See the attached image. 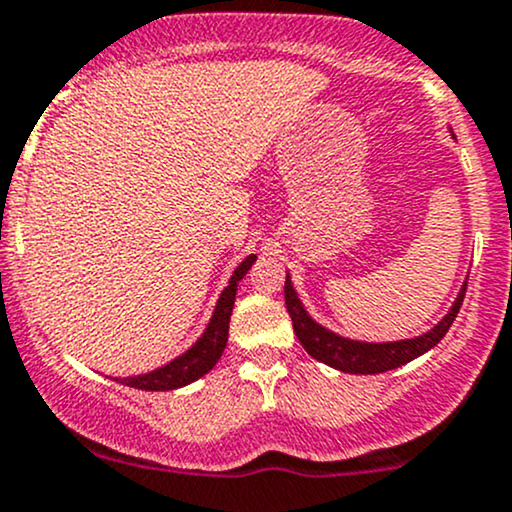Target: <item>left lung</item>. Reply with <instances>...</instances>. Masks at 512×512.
<instances>
[{
    "label": "left lung",
    "mask_w": 512,
    "mask_h": 512,
    "mask_svg": "<svg viewBox=\"0 0 512 512\" xmlns=\"http://www.w3.org/2000/svg\"><path fill=\"white\" fill-rule=\"evenodd\" d=\"M464 291L467 284L462 286L460 296H457L455 305L450 308V313L433 327L431 332L421 334V337L407 339V342H392V344H363V342H351V339L337 337V334L327 332L325 327H320L308 317L303 310L301 301H298L296 291H293L291 281L286 279L284 284V298H286V310H289L293 332H296L298 342L303 344V349L317 361L327 363V366L344 370V373H385V370L399 368L404 363H409L411 358L426 354L428 349H433L440 339L445 337V332L450 330V325L455 322L457 313H460Z\"/></svg>",
    "instance_id": "1"
}]
</instances>
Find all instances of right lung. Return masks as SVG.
<instances>
[{"instance_id":"right-lung-1","label":"right lung","mask_w":512,"mask_h":512,"mask_svg":"<svg viewBox=\"0 0 512 512\" xmlns=\"http://www.w3.org/2000/svg\"><path fill=\"white\" fill-rule=\"evenodd\" d=\"M252 262H255V255H250L248 260H243V264L233 272L231 281H228V286L221 293L219 303H216V310L214 315H211L207 332L199 337V342L192 346L190 351H185L180 358L170 361L168 366L154 370V373L137 375V378H115L117 383L137 387V390L166 392V390H175V387L192 383V380L202 378L204 373H209V370L216 366V361L221 358L223 349H226L228 322H231L233 301H236V286L238 281L248 274Z\"/></svg>"}]
</instances>
